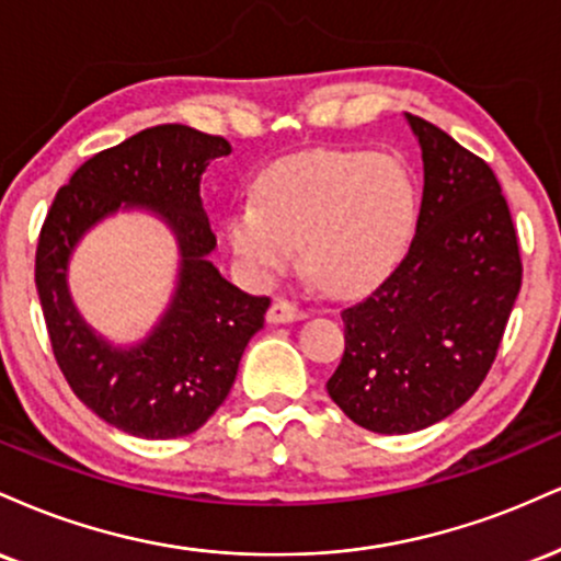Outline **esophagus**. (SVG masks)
Returning <instances> with one entry per match:
<instances>
[{"instance_id": "obj_1", "label": "esophagus", "mask_w": 561, "mask_h": 561, "mask_svg": "<svg viewBox=\"0 0 561 561\" xmlns=\"http://www.w3.org/2000/svg\"><path fill=\"white\" fill-rule=\"evenodd\" d=\"M305 309L299 305H294V301H286V299H278L273 301V307L267 309V322H273V325H278V322H294V320H301L305 318Z\"/></svg>"}]
</instances>
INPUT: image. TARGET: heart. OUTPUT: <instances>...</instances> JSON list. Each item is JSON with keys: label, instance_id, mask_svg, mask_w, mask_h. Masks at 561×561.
I'll return each mask as SVG.
<instances>
[{"label": "heart", "instance_id": "obj_1", "mask_svg": "<svg viewBox=\"0 0 561 561\" xmlns=\"http://www.w3.org/2000/svg\"><path fill=\"white\" fill-rule=\"evenodd\" d=\"M417 186L404 162L380 151H305L256 178L254 202L228 217V243L249 273L270 278L301 262L328 291L378 280L410 241Z\"/></svg>", "mask_w": 561, "mask_h": 561}]
</instances>
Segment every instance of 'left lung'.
<instances>
[{
    "instance_id": "obj_1",
    "label": "left lung",
    "mask_w": 561,
    "mask_h": 561,
    "mask_svg": "<svg viewBox=\"0 0 561 561\" xmlns=\"http://www.w3.org/2000/svg\"><path fill=\"white\" fill-rule=\"evenodd\" d=\"M414 239L341 312L346 348L325 388L352 423L401 436L457 412L489 375L523 283L517 233L493 170L423 117Z\"/></svg>"
}]
</instances>
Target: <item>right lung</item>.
<instances>
[{"label": "right lung", "instance_id": "right-lung-1", "mask_svg": "<svg viewBox=\"0 0 561 561\" xmlns=\"http://www.w3.org/2000/svg\"><path fill=\"white\" fill-rule=\"evenodd\" d=\"M226 154V138L188 125L141 130L72 173L38 236L36 288L59 370L91 412L136 438H183L199 431L226 401L249 339L265 325L267 296L243 294L209 262L217 239L199 183L207 164ZM121 208L160 216L182 256L161 322L128 347L96 334L67 288L77 243Z\"/></svg>", "mask_w": 561, "mask_h": 561}]
</instances>
